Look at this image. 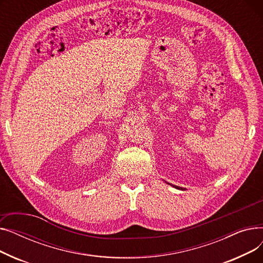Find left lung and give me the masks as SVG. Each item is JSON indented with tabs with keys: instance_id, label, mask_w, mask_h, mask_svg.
I'll list each match as a JSON object with an SVG mask.
<instances>
[{
	"instance_id": "left-lung-1",
	"label": "left lung",
	"mask_w": 263,
	"mask_h": 263,
	"mask_svg": "<svg viewBox=\"0 0 263 263\" xmlns=\"http://www.w3.org/2000/svg\"><path fill=\"white\" fill-rule=\"evenodd\" d=\"M175 187H177V189H180V187H178V186H175Z\"/></svg>"
}]
</instances>
